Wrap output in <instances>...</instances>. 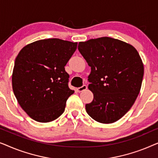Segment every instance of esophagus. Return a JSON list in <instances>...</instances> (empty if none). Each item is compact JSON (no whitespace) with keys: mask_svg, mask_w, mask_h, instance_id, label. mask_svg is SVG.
<instances>
[{"mask_svg":"<svg viewBox=\"0 0 158 158\" xmlns=\"http://www.w3.org/2000/svg\"><path fill=\"white\" fill-rule=\"evenodd\" d=\"M85 89H87V85H82L81 87H79V88H77V92H82V91H83V90H85Z\"/></svg>","mask_w":158,"mask_h":158,"instance_id":"34e87169","label":"esophagus"}]
</instances>
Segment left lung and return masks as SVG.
Wrapping results in <instances>:
<instances>
[{"label":"left lung","instance_id":"left-lung-1","mask_svg":"<svg viewBox=\"0 0 158 158\" xmlns=\"http://www.w3.org/2000/svg\"><path fill=\"white\" fill-rule=\"evenodd\" d=\"M78 50L91 68L88 81L94 100L85 105L96 122L110 124L131 109L141 88L144 66L131 44L111 37L79 42Z\"/></svg>","mask_w":158,"mask_h":158}]
</instances>
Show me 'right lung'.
Segmentation results:
<instances>
[{
    "label": "right lung",
    "mask_w": 158,
    "mask_h": 158,
    "mask_svg": "<svg viewBox=\"0 0 158 158\" xmlns=\"http://www.w3.org/2000/svg\"><path fill=\"white\" fill-rule=\"evenodd\" d=\"M77 42L53 38L27 45L16 58L12 87L19 105L32 119L46 123L63 114L74 90L64 66L77 49Z\"/></svg>",
    "instance_id": "obj_1"
}]
</instances>
